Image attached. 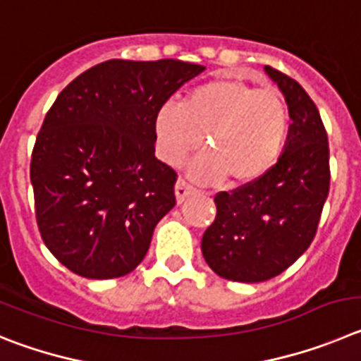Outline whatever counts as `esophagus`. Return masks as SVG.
Returning <instances> with one entry per match:
<instances>
[{
	"mask_svg": "<svg viewBox=\"0 0 361 361\" xmlns=\"http://www.w3.org/2000/svg\"><path fill=\"white\" fill-rule=\"evenodd\" d=\"M196 188L192 187L190 183H187V181L183 180V178H180V180L176 181V187H174V192H176V200L178 203H183L185 197L188 196V194H192Z\"/></svg>",
	"mask_w": 361,
	"mask_h": 361,
	"instance_id": "34e87169",
	"label": "esophagus"
}]
</instances>
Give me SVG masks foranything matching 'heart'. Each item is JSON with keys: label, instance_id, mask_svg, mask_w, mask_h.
<instances>
[{"label": "heart", "instance_id": "heart-1", "mask_svg": "<svg viewBox=\"0 0 361 361\" xmlns=\"http://www.w3.org/2000/svg\"><path fill=\"white\" fill-rule=\"evenodd\" d=\"M160 157L178 165L201 147L210 152L194 160L190 173L201 181L228 176L233 185L261 180L277 165L291 135V113L275 90H259L235 77L197 84L183 102H165L154 115Z\"/></svg>", "mask_w": 361, "mask_h": 361}]
</instances>
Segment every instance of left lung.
Returning <instances> with one entry per match:
<instances>
[{
	"mask_svg": "<svg viewBox=\"0 0 361 361\" xmlns=\"http://www.w3.org/2000/svg\"><path fill=\"white\" fill-rule=\"evenodd\" d=\"M264 71L290 108V142L264 178L216 194V219L201 239L207 264L235 282L268 281L290 268L310 248L329 194V144L317 106L297 80Z\"/></svg>",
	"mask_w": 361,
	"mask_h": 361,
	"instance_id": "8db88e82",
	"label": "left lung"
}]
</instances>
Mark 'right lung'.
I'll list each match as a JSON object with an SVG mask.
<instances>
[{
	"label": "right lung",
	"instance_id": "add662e5",
	"mask_svg": "<svg viewBox=\"0 0 361 361\" xmlns=\"http://www.w3.org/2000/svg\"><path fill=\"white\" fill-rule=\"evenodd\" d=\"M204 66L111 59L71 80L47 113L30 164L35 217L61 264L116 279L144 261L176 204V173L154 157V115Z\"/></svg>",
	"mask_w": 361,
	"mask_h": 361
}]
</instances>
